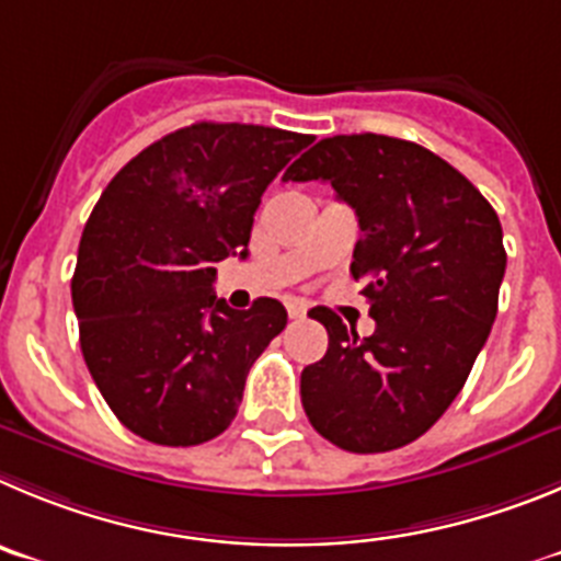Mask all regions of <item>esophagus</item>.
<instances>
[{
    "label": "esophagus",
    "mask_w": 561,
    "mask_h": 561,
    "mask_svg": "<svg viewBox=\"0 0 561 561\" xmlns=\"http://www.w3.org/2000/svg\"><path fill=\"white\" fill-rule=\"evenodd\" d=\"M287 316H290V318H305L307 316V307L301 305V301L290 299V301H287Z\"/></svg>",
    "instance_id": "obj_1"
}]
</instances>
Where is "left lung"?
Returning a JSON list of instances; mask_svg holds the SVG:
<instances>
[{"label": "left lung", "mask_w": 561, "mask_h": 561, "mask_svg": "<svg viewBox=\"0 0 561 561\" xmlns=\"http://www.w3.org/2000/svg\"><path fill=\"white\" fill-rule=\"evenodd\" d=\"M285 181H330L357 215L352 276L375 332L327 307V355L301 371V405L350 453L405 447L436 425L467 382L497 316L506 249L497 211L453 164L380 134L321 139Z\"/></svg>", "instance_id": "8db88e82"}]
</instances>
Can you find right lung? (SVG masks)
<instances>
[{
    "label": "right lung",
    "instance_id": "right-lung-1",
    "mask_svg": "<svg viewBox=\"0 0 561 561\" xmlns=\"http://www.w3.org/2000/svg\"><path fill=\"white\" fill-rule=\"evenodd\" d=\"M312 136L195 123L119 170L89 215L72 276L80 350L136 436L193 447L237 416L256 357L285 330L276 299L231 310L215 262L249 254L262 193Z\"/></svg>",
    "mask_w": 561,
    "mask_h": 561
}]
</instances>
